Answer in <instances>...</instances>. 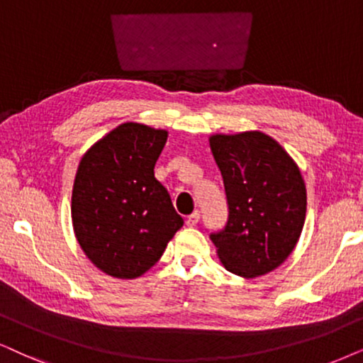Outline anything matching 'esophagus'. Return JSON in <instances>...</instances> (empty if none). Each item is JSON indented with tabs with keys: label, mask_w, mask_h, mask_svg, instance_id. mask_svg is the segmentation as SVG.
<instances>
[{
	"label": "esophagus",
	"mask_w": 363,
	"mask_h": 363,
	"mask_svg": "<svg viewBox=\"0 0 363 363\" xmlns=\"http://www.w3.org/2000/svg\"><path fill=\"white\" fill-rule=\"evenodd\" d=\"M197 221H199V211H194V213H192L191 216H187L186 224H187V226H189V228H192V226H196Z\"/></svg>",
	"instance_id": "esophagus-1"
}]
</instances>
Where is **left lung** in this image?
Wrapping results in <instances>:
<instances>
[{"mask_svg":"<svg viewBox=\"0 0 363 363\" xmlns=\"http://www.w3.org/2000/svg\"><path fill=\"white\" fill-rule=\"evenodd\" d=\"M209 147L229 208L226 226L211 235L218 258L242 278L273 272L295 250L305 224L306 187L300 167L259 130L213 134Z\"/></svg>","mask_w":363,"mask_h":363,"instance_id":"1","label":"left lung"}]
</instances>
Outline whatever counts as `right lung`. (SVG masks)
Segmentation results:
<instances>
[{
    "label": "right lung",
    "instance_id": "add662e5",
    "mask_svg": "<svg viewBox=\"0 0 363 363\" xmlns=\"http://www.w3.org/2000/svg\"><path fill=\"white\" fill-rule=\"evenodd\" d=\"M166 142L164 128L125 122L80 160L72 191L73 233L86 258L108 277H142L184 224L154 176Z\"/></svg>",
    "mask_w": 363,
    "mask_h": 363
}]
</instances>
